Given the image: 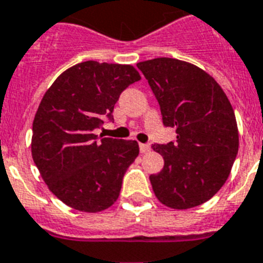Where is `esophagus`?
I'll use <instances>...</instances> for the list:
<instances>
[{
	"label": "esophagus",
	"instance_id": "obj_1",
	"mask_svg": "<svg viewBox=\"0 0 263 263\" xmlns=\"http://www.w3.org/2000/svg\"><path fill=\"white\" fill-rule=\"evenodd\" d=\"M140 151L141 153H147V152L151 151V146L147 144H140Z\"/></svg>",
	"mask_w": 263,
	"mask_h": 263
}]
</instances>
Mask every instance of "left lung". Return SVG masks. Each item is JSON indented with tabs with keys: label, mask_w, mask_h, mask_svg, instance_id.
<instances>
[{
	"label": "left lung",
	"mask_w": 263,
	"mask_h": 263,
	"mask_svg": "<svg viewBox=\"0 0 263 263\" xmlns=\"http://www.w3.org/2000/svg\"><path fill=\"white\" fill-rule=\"evenodd\" d=\"M151 84L165 126L177 140L153 145L164 168L151 175L160 203L188 210L210 200L229 179L239 149L235 112L214 78L179 59L157 58L137 63Z\"/></svg>",
	"instance_id": "8db88e82"
}]
</instances>
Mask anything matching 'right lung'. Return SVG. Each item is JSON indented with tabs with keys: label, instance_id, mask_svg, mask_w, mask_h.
<instances>
[{
	"label": "right lung",
	"instance_id": "1",
	"mask_svg": "<svg viewBox=\"0 0 263 263\" xmlns=\"http://www.w3.org/2000/svg\"><path fill=\"white\" fill-rule=\"evenodd\" d=\"M140 79L130 64L88 60L69 67L45 91L32 126V158L48 190L68 207L99 212L118 199L138 142L99 140L94 130L112 119L121 92Z\"/></svg>",
	"mask_w": 263,
	"mask_h": 263
}]
</instances>
